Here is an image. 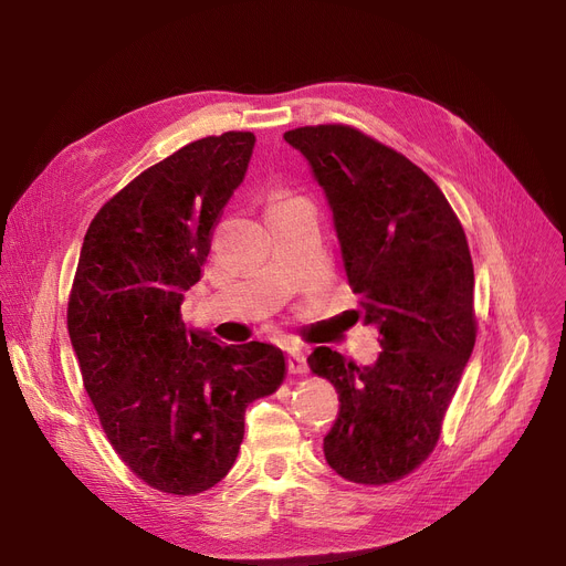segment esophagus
<instances>
[{
    "mask_svg": "<svg viewBox=\"0 0 566 566\" xmlns=\"http://www.w3.org/2000/svg\"><path fill=\"white\" fill-rule=\"evenodd\" d=\"M289 371L291 374H305L307 371V353L298 344L289 346Z\"/></svg>",
    "mask_w": 566,
    "mask_h": 566,
    "instance_id": "esophagus-1",
    "label": "esophagus"
}]
</instances>
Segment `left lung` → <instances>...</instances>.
<instances>
[{"label":"left lung","mask_w":566,"mask_h":566,"mask_svg":"<svg viewBox=\"0 0 566 566\" xmlns=\"http://www.w3.org/2000/svg\"><path fill=\"white\" fill-rule=\"evenodd\" d=\"M331 203L348 284L380 335L378 360L318 346L310 369L339 392L325 461L355 484H390L433 452L478 337L474 273L452 206L395 148L342 124L284 133Z\"/></svg>","instance_id":"8db88e82"}]
</instances>
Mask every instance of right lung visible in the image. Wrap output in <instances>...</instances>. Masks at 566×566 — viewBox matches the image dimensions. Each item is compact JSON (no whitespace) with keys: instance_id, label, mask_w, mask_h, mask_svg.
Listing matches in <instances>:
<instances>
[{"instance_id":"right-lung-1","label":"right lung","mask_w":566,"mask_h":566,"mask_svg":"<svg viewBox=\"0 0 566 566\" xmlns=\"http://www.w3.org/2000/svg\"><path fill=\"white\" fill-rule=\"evenodd\" d=\"M252 148V133L233 130L186 144L116 192L82 243L69 335L84 390L116 454L163 493L216 486L241 450L245 408L286 374L277 346L222 344L181 321Z\"/></svg>"}]
</instances>
